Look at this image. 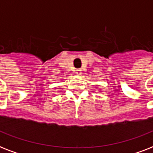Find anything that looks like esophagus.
<instances>
[{
    "label": "esophagus",
    "mask_w": 153,
    "mask_h": 153,
    "mask_svg": "<svg viewBox=\"0 0 153 153\" xmlns=\"http://www.w3.org/2000/svg\"><path fill=\"white\" fill-rule=\"evenodd\" d=\"M75 73H76V74H78V75H80V74H82V70L81 69L75 70Z\"/></svg>",
    "instance_id": "esophagus-1"
}]
</instances>
